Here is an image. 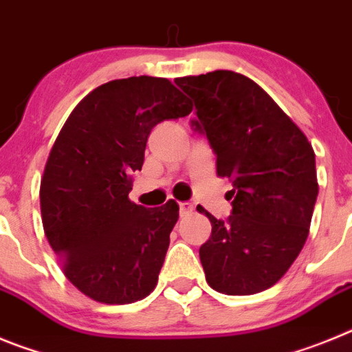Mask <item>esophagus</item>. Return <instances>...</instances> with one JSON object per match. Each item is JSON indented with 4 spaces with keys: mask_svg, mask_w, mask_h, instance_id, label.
Listing matches in <instances>:
<instances>
[{
    "mask_svg": "<svg viewBox=\"0 0 352 352\" xmlns=\"http://www.w3.org/2000/svg\"><path fill=\"white\" fill-rule=\"evenodd\" d=\"M194 211V204L192 203H179V214H188Z\"/></svg>",
    "mask_w": 352,
    "mask_h": 352,
    "instance_id": "esophagus-1",
    "label": "esophagus"
}]
</instances>
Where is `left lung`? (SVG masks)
<instances>
[{
    "mask_svg": "<svg viewBox=\"0 0 352 352\" xmlns=\"http://www.w3.org/2000/svg\"><path fill=\"white\" fill-rule=\"evenodd\" d=\"M195 104L192 129L206 135L217 174L232 183V211L211 222L199 248L214 291L247 296L285 275L309 236L316 206V155L305 133L248 77L231 70L174 80Z\"/></svg>",
    "mask_w": 352,
    "mask_h": 352,
    "instance_id": "1",
    "label": "left lung"
}]
</instances>
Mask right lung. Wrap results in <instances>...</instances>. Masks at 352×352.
I'll return each instance as SVG.
<instances>
[{
	"label": "right lung",
	"mask_w": 352,
	"mask_h": 352,
	"mask_svg": "<svg viewBox=\"0 0 352 352\" xmlns=\"http://www.w3.org/2000/svg\"><path fill=\"white\" fill-rule=\"evenodd\" d=\"M190 111L170 80L139 76L98 86L65 121L40 183L42 223L65 276L95 301L133 303L157 285L179 206L132 203V173L151 130Z\"/></svg>",
	"instance_id": "right-lung-1"
}]
</instances>
